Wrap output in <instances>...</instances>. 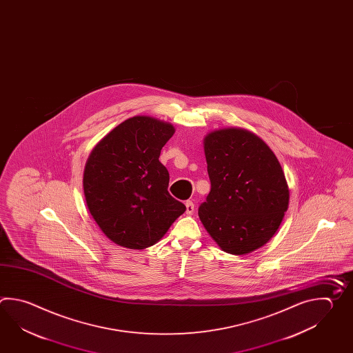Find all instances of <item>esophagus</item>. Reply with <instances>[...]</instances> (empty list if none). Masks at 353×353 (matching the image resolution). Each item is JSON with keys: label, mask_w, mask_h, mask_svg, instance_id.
Here are the masks:
<instances>
[{"label": "esophagus", "mask_w": 353, "mask_h": 353, "mask_svg": "<svg viewBox=\"0 0 353 353\" xmlns=\"http://www.w3.org/2000/svg\"><path fill=\"white\" fill-rule=\"evenodd\" d=\"M185 205H186V214H188V215H192L194 211V202L186 201V203H185Z\"/></svg>", "instance_id": "34e87169"}]
</instances>
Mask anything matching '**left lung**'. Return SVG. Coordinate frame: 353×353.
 <instances>
[{
	"label": "left lung",
	"instance_id": "obj_1",
	"mask_svg": "<svg viewBox=\"0 0 353 353\" xmlns=\"http://www.w3.org/2000/svg\"><path fill=\"white\" fill-rule=\"evenodd\" d=\"M211 190L199 216L223 252L243 255L265 245L288 210L289 188L268 144L243 128L203 139Z\"/></svg>",
	"mask_w": 353,
	"mask_h": 353
}]
</instances>
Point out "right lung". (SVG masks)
I'll return each mask as SVG.
<instances>
[{
    "label": "right lung",
    "mask_w": 353,
    "mask_h": 353,
    "mask_svg": "<svg viewBox=\"0 0 353 353\" xmlns=\"http://www.w3.org/2000/svg\"><path fill=\"white\" fill-rule=\"evenodd\" d=\"M173 133L172 124L137 115L117 125L90 153L83 177L85 201L115 244L138 250L154 245L186 211L167 191L170 174L159 159Z\"/></svg>",
    "instance_id": "1"
}]
</instances>
